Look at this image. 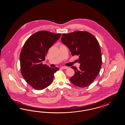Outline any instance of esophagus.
I'll list each match as a JSON object with an SVG mask.
<instances>
[{
  "mask_svg": "<svg viewBox=\"0 0 125 125\" xmlns=\"http://www.w3.org/2000/svg\"><path fill=\"white\" fill-rule=\"evenodd\" d=\"M61 68L63 69H66L67 68H68V67L67 66H63L62 67H61Z\"/></svg>",
  "mask_w": 125,
  "mask_h": 125,
  "instance_id": "34e87169",
  "label": "esophagus"
}]
</instances>
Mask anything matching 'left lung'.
Listing matches in <instances>:
<instances>
[{
	"label": "left lung",
	"mask_w": 125,
	"mask_h": 125,
	"mask_svg": "<svg viewBox=\"0 0 125 125\" xmlns=\"http://www.w3.org/2000/svg\"><path fill=\"white\" fill-rule=\"evenodd\" d=\"M61 39L73 56L79 57V69L74 66L71 67L75 72L70 78L71 82L80 88L89 86L98 75L102 65L101 51L97 40L89 32L83 31L63 34Z\"/></svg>",
	"instance_id": "left-lung-1"
}]
</instances>
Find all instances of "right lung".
<instances>
[{
    "instance_id": "1",
    "label": "right lung",
    "mask_w": 125,
    "mask_h": 125,
    "mask_svg": "<svg viewBox=\"0 0 125 125\" xmlns=\"http://www.w3.org/2000/svg\"><path fill=\"white\" fill-rule=\"evenodd\" d=\"M61 34L46 30L39 31L27 40L21 51L20 60L21 72L26 82L33 88L41 90L52 83L54 74L59 68H51L42 62L49 49L56 42Z\"/></svg>"
}]
</instances>
